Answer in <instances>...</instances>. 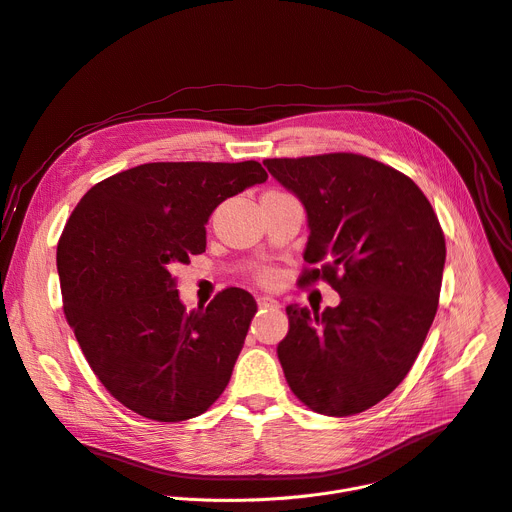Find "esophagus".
Listing matches in <instances>:
<instances>
[{
	"mask_svg": "<svg viewBox=\"0 0 512 512\" xmlns=\"http://www.w3.org/2000/svg\"><path fill=\"white\" fill-rule=\"evenodd\" d=\"M257 306H259V308H280V302L273 300V298L263 296V298H257Z\"/></svg>",
	"mask_w": 512,
	"mask_h": 512,
	"instance_id": "34e87169",
	"label": "esophagus"
}]
</instances>
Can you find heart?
<instances>
[{
    "label": "heart",
    "instance_id": "heart-1",
    "mask_svg": "<svg viewBox=\"0 0 512 512\" xmlns=\"http://www.w3.org/2000/svg\"><path fill=\"white\" fill-rule=\"evenodd\" d=\"M275 280H277V273H275V269H271V267H263V269H259V271H257V282H259V284H263V286H273V284H275Z\"/></svg>",
    "mask_w": 512,
    "mask_h": 512
}]
</instances>
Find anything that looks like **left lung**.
Wrapping results in <instances>:
<instances>
[{"instance_id":"8db88e82","label":"left lung","mask_w":512,"mask_h":512,"mask_svg":"<svg viewBox=\"0 0 512 512\" xmlns=\"http://www.w3.org/2000/svg\"><path fill=\"white\" fill-rule=\"evenodd\" d=\"M306 208L310 237L298 284L318 280L341 304H290L277 357L314 412L351 416L384 400L410 371L439 304L445 237L418 185L355 153L265 159Z\"/></svg>"}]
</instances>
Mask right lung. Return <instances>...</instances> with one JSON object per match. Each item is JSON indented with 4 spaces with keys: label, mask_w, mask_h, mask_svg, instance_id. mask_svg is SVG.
Listing matches in <instances>:
<instances>
[{
    "label": "right lung",
    "mask_w": 512,
    "mask_h": 512,
    "mask_svg": "<svg viewBox=\"0 0 512 512\" xmlns=\"http://www.w3.org/2000/svg\"><path fill=\"white\" fill-rule=\"evenodd\" d=\"M267 179L257 161L145 163L96 183L57 247L63 310L98 380L126 408L188 421L224 392L255 298L226 288L188 312L173 269L206 251L214 208Z\"/></svg>",
    "instance_id": "1"
}]
</instances>
